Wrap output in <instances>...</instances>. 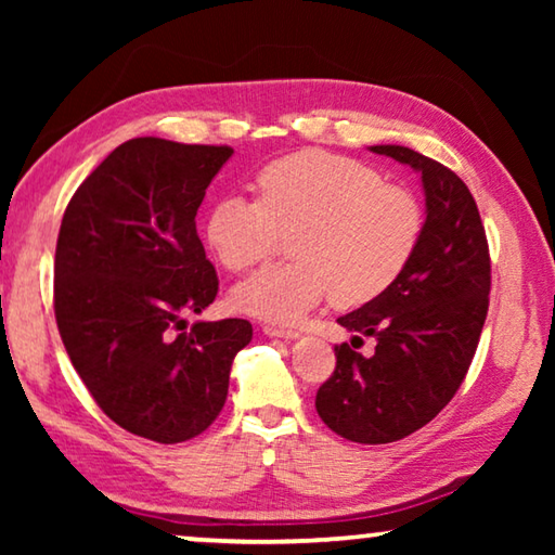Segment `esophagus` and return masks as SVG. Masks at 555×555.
Masks as SVG:
<instances>
[{
    "label": "esophagus",
    "instance_id": "esophagus-1",
    "mask_svg": "<svg viewBox=\"0 0 555 555\" xmlns=\"http://www.w3.org/2000/svg\"><path fill=\"white\" fill-rule=\"evenodd\" d=\"M264 335L284 337V340H294V337H298L296 331H288V327H276V325H264Z\"/></svg>",
    "mask_w": 555,
    "mask_h": 555
}]
</instances>
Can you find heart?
<instances>
[{"label": "heart", "instance_id": "b5f03b06", "mask_svg": "<svg viewBox=\"0 0 555 555\" xmlns=\"http://www.w3.org/2000/svg\"><path fill=\"white\" fill-rule=\"evenodd\" d=\"M257 201H218L205 240L220 264L247 271L288 237L294 261L257 271L232 291L237 311L294 325L325 296L354 308L382 296L416 251L424 210L409 188L384 183L357 158L304 149L269 162L255 178Z\"/></svg>", "mask_w": 555, "mask_h": 555}]
</instances>
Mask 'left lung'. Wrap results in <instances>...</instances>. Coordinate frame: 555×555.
Here are the masks:
<instances>
[{
    "instance_id": "left-lung-1",
    "label": "left lung",
    "mask_w": 555,
    "mask_h": 555,
    "mask_svg": "<svg viewBox=\"0 0 555 555\" xmlns=\"http://www.w3.org/2000/svg\"><path fill=\"white\" fill-rule=\"evenodd\" d=\"M374 154L421 173L426 222L409 267L370 304L337 318L354 333L335 345V372L315 393L323 424L352 443H393L434 421L463 384L490 308V247L467 185L448 166L409 146ZM378 340L362 358L353 343Z\"/></svg>"
}]
</instances>
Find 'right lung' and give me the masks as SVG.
Wrapping results in <instances>:
<instances>
[{"instance_id":"obj_1","label":"right lung","mask_w":555,"mask_h":555,"mask_svg":"<svg viewBox=\"0 0 555 555\" xmlns=\"http://www.w3.org/2000/svg\"><path fill=\"white\" fill-rule=\"evenodd\" d=\"M230 146L139 137L119 144L65 208L53 311L75 372L129 434L183 443L220 416L251 323L185 331L218 296L195 215Z\"/></svg>"}]
</instances>
